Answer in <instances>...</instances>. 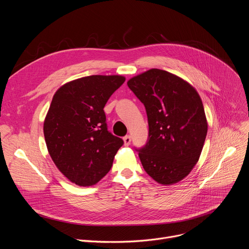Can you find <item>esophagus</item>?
Wrapping results in <instances>:
<instances>
[{"instance_id": "esophagus-1", "label": "esophagus", "mask_w": 249, "mask_h": 249, "mask_svg": "<svg viewBox=\"0 0 249 249\" xmlns=\"http://www.w3.org/2000/svg\"><path fill=\"white\" fill-rule=\"evenodd\" d=\"M123 141H124V145L125 146H129L131 144V137L130 136H125L123 138Z\"/></svg>"}]
</instances>
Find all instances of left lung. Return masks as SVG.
Here are the masks:
<instances>
[{
    "label": "left lung",
    "mask_w": 249,
    "mask_h": 249,
    "mask_svg": "<svg viewBox=\"0 0 249 249\" xmlns=\"http://www.w3.org/2000/svg\"><path fill=\"white\" fill-rule=\"evenodd\" d=\"M127 85L148 116L149 140L139 150L142 165L160 184L179 182L199 160L208 132L199 93L188 82L160 69L137 75Z\"/></svg>",
    "instance_id": "obj_1"
}]
</instances>
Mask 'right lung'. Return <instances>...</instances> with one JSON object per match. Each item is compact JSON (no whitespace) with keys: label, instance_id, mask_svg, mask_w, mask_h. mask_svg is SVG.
I'll list each match as a JSON object with an SVG mask.
<instances>
[{"label":"right lung","instance_id":"add662e5","mask_svg":"<svg viewBox=\"0 0 249 249\" xmlns=\"http://www.w3.org/2000/svg\"><path fill=\"white\" fill-rule=\"evenodd\" d=\"M120 75H93L66 83L55 92L43 132L57 168L79 186L107 173L123 140L107 131L104 106L125 82Z\"/></svg>","mask_w":249,"mask_h":249}]
</instances>
